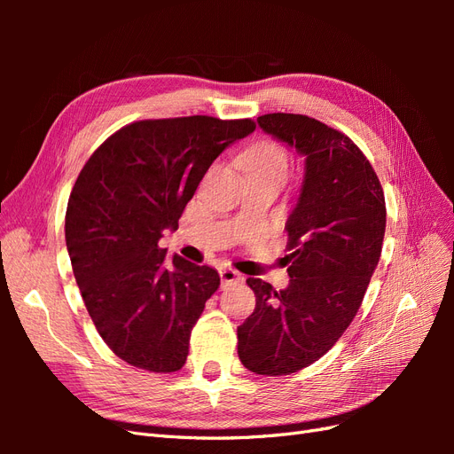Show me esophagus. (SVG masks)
<instances>
[{"label":"esophagus","mask_w":454,"mask_h":454,"mask_svg":"<svg viewBox=\"0 0 454 454\" xmlns=\"http://www.w3.org/2000/svg\"><path fill=\"white\" fill-rule=\"evenodd\" d=\"M219 277H222V286L227 287V286H237V284H242L244 282V277L231 267H223L222 270H219Z\"/></svg>","instance_id":"obj_1"}]
</instances>
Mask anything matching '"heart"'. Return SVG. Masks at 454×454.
I'll return each mask as SVG.
<instances>
[{
  "label": "heart",
  "mask_w": 454,
  "mask_h": 454,
  "mask_svg": "<svg viewBox=\"0 0 454 454\" xmlns=\"http://www.w3.org/2000/svg\"><path fill=\"white\" fill-rule=\"evenodd\" d=\"M244 167L246 170L278 177L280 182H284L287 170H290V151L277 140L263 138L246 151Z\"/></svg>",
  "instance_id": "b5f03b06"
}]
</instances>
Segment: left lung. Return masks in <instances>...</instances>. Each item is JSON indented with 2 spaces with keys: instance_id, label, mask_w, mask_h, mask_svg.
<instances>
[{
  "instance_id": "1",
  "label": "left lung",
  "mask_w": 454,
  "mask_h": 454,
  "mask_svg": "<svg viewBox=\"0 0 454 454\" xmlns=\"http://www.w3.org/2000/svg\"><path fill=\"white\" fill-rule=\"evenodd\" d=\"M259 127L305 157V180L287 217L290 286L248 278L255 310L239 325V358L255 375L309 367L362 307L379 263L387 204L379 177L347 134L299 114H267Z\"/></svg>"
}]
</instances>
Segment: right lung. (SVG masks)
<instances>
[{
  "label": "right lung",
  "instance_id": "right-lung-1",
  "mask_svg": "<svg viewBox=\"0 0 454 454\" xmlns=\"http://www.w3.org/2000/svg\"><path fill=\"white\" fill-rule=\"evenodd\" d=\"M254 130L252 119L136 121L81 168L66 208V246L89 316L122 362L151 373L184 367L219 274L168 259L159 239L177 229L215 157Z\"/></svg>",
  "mask_w": 454,
  "mask_h": 454
}]
</instances>
